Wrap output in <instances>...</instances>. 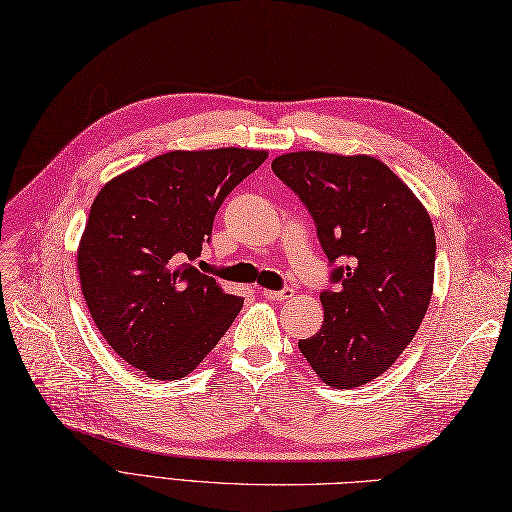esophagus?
I'll return each instance as SVG.
<instances>
[{
	"instance_id": "esophagus-1",
	"label": "esophagus",
	"mask_w": 512,
	"mask_h": 512,
	"mask_svg": "<svg viewBox=\"0 0 512 512\" xmlns=\"http://www.w3.org/2000/svg\"><path fill=\"white\" fill-rule=\"evenodd\" d=\"M294 294L292 288H282V290H262V297L269 299V301H284V299H290Z\"/></svg>"
}]
</instances>
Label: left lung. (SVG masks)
Masks as SVG:
<instances>
[{"mask_svg": "<svg viewBox=\"0 0 512 512\" xmlns=\"http://www.w3.org/2000/svg\"><path fill=\"white\" fill-rule=\"evenodd\" d=\"M271 168L314 218L335 286L322 290L324 322L299 350L324 384L354 389L384 374L421 327L436 267L431 220L376 158L297 151Z\"/></svg>", "mask_w": 512, "mask_h": 512, "instance_id": "obj_1", "label": "left lung"}]
</instances>
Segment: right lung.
Here are the masks:
<instances>
[{
    "instance_id": "add662e5",
    "label": "right lung",
    "mask_w": 512,
    "mask_h": 512,
    "mask_svg": "<svg viewBox=\"0 0 512 512\" xmlns=\"http://www.w3.org/2000/svg\"><path fill=\"white\" fill-rule=\"evenodd\" d=\"M267 151H170L108 181L79 245L83 297L123 361L156 380H179L220 342L243 299L194 260L211 241L224 198Z\"/></svg>"
}]
</instances>
